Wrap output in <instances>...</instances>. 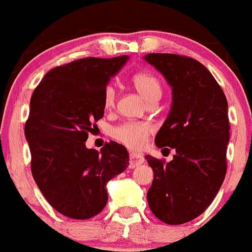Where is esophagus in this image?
Returning <instances> with one entry per match:
<instances>
[{
    "label": "esophagus",
    "instance_id": "obj_1",
    "mask_svg": "<svg viewBox=\"0 0 252 252\" xmlns=\"http://www.w3.org/2000/svg\"><path fill=\"white\" fill-rule=\"evenodd\" d=\"M144 163V157L139 153H129V168H136Z\"/></svg>",
    "mask_w": 252,
    "mask_h": 252
}]
</instances>
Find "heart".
Listing matches in <instances>:
<instances>
[{
    "label": "heart",
    "mask_w": 252,
    "mask_h": 252,
    "mask_svg": "<svg viewBox=\"0 0 252 252\" xmlns=\"http://www.w3.org/2000/svg\"><path fill=\"white\" fill-rule=\"evenodd\" d=\"M132 84L136 91L146 99L147 101L159 100L161 95V83L157 76L151 72H137L132 76ZM115 103V89L114 87L108 86L104 92V105L105 108H111ZM151 133V127L147 124L136 123V121H127L121 125L114 127V138L121 144L131 149H142L146 147L148 142V136Z\"/></svg>",
    "instance_id": "1"
}]
</instances>
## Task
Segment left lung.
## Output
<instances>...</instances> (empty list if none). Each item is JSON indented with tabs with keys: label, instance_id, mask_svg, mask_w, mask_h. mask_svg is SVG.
<instances>
[{
	"label": "left lung",
	"instance_id": "1",
	"mask_svg": "<svg viewBox=\"0 0 252 252\" xmlns=\"http://www.w3.org/2000/svg\"><path fill=\"white\" fill-rule=\"evenodd\" d=\"M144 60L173 88L170 113L157 133L156 144L175 151L169 163L144 157L154 173L147 201L157 218L178 225L202 214L225 178L228 101L211 72L195 59L148 54Z\"/></svg>",
	"mask_w": 252,
	"mask_h": 252
}]
</instances>
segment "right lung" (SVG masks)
Returning a JSON list of instances; mask_svg holds the SVG:
<instances>
[{"label":"right lung","mask_w":252,"mask_h":252,"mask_svg":"<svg viewBox=\"0 0 252 252\" xmlns=\"http://www.w3.org/2000/svg\"><path fill=\"white\" fill-rule=\"evenodd\" d=\"M128 56L86 57L47 72L31 99L24 127L32 174L57 212L89 219L108 202L106 184L128 166L123 144L88 149L86 141L104 116V92Z\"/></svg>","instance_id":"obj_1"}]
</instances>
